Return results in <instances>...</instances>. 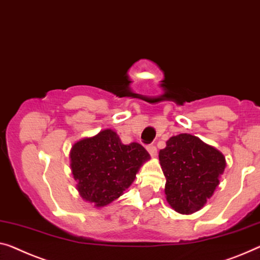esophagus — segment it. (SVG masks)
Returning a JSON list of instances; mask_svg holds the SVG:
<instances>
[{"label":"esophagus","mask_w":260,"mask_h":260,"mask_svg":"<svg viewBox=\"0 0 260 260\" xmlns=\"http://www.w3.org/2000/svg\"><path fill=\"white\" fill-rule=\"evenodd\" d=\"M147 150H148L149 152V154H150V156H156V154H157V149H156V147H155L154 145H148L147 146Z\"/></svg>","instance_id":"obj_1"}]
</instances>
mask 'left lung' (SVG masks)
<instances>
[{"label": "left lung", "instance_id": "left-lung-1", "mask_svg": "<svg viewBox=\"0 0 260 260\" xmlns=\"http://www.w3.org/2000/svg\"><path fill=\"white\" fill-rule=\"evenodd\" d=\"M158 157L167 179L165 192L168 203L185 215L207 203L225 168L222 153L190 134L170 138Z\"/></svg>", "mask_w": 260, "mask_h": 260}]
</instances>
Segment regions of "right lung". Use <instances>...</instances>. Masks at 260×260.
Here are the masks:
<instances>
[{
	"instance_id": "right-lung-1",
	"label": "right lung",
	"mask_w": 260,
	"mask_h": 260,
	"mask_svg": "<svg viewBox=\"0 0 260 260\" xmlns=\"http://www.w3.org/2000/svg\"><path fill=\"white\" fill-rule=\"evenodd\" d=\"M149 154L141 145H123L111 129L83 139L71 149V168L85 201L104 207L122 195Z\"/></svg>"
}]
</instances>
